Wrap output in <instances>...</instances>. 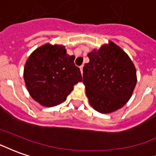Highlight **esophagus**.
Masks as SVG:
<instances>
[{"mask_svg": "<svg viewBox=\"0 0 156 156\" xmlns=\"http://www.w3.org/2000/svg\"><path fill=\"white\" fill-rule=\"evenodd\" d=\"M83 66H81V67H80V71H81L82 74H83Z\"/></svg>", "mask_w": 156, "mask_h": 156, "instance_id": "34e87169", "label": "esophagus"}]
</instances>
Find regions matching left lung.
Wrapping results in <instances>:
<instances>
[{
    "label": "left lung",
    "mask_w": 156,
    "mask_h": 156,
    "mask_svg": "<svg viewBox=\"0 0 156 156\" xmlns=\"http://www.w3.org/2000/svg\"><path fill=\"white\" fill-rule=\"evenodd\" d=\"M83 84L89 105L101 114H111L127 103L137 83L136 69L129 55L113 41L88 52Z\"/></svg>",
    "instance_id": "1"
}]
</instances>
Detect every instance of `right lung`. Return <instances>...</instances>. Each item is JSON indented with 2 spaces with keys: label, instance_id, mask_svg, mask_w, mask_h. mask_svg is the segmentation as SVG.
I'll use <instances>...</instances> for the list:
<instances>
[{
  "label": "right lung",
  "instance_id": "obj_1",
  "mask_svg": "<svg viewBox=\"0 0 156 156\" xmlns=\"http://www.w3.org/2000/svg\"><path fill=\"white\" fill-rule=\"evenodd\" d=\"M75 57L67 53L65 46L46 43L32 51L26 62L23 78L35 101L53 107L67 99L75 84L83 81Z\"/></svg>",
  "mask_w": 156,
  "mask_h": 156
}]
</instances>
